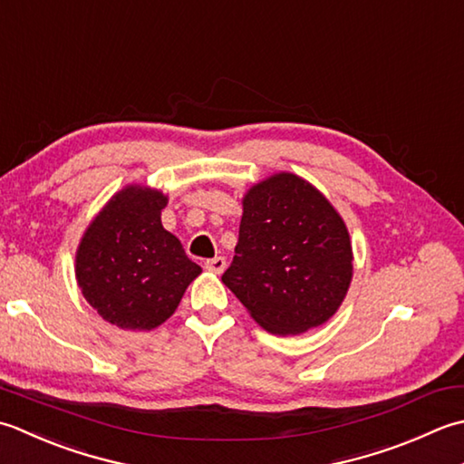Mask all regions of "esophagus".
Instances as JSON below:
<instances>
[{"instance_id":"34e87169","label":"esophagus","mask_w":464,"mask_h":464,"mask_svg":"<svg viewBox=\"0 0 464 464\" xmlns=\"http://www.w3.org/2000/svg\"><path fill=\"white\" fill-rule=\"evenodd\" d=\"M204 268L208 272H212V274H222L224 268H226V258L224 256H216V258L206 260L204 262Z\"/></svg>"}]
</instances>
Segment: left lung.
I'll return each mask as SVG.
<instances>
[{
  "mask_svg": "<svg viewBox=\"0 0 464 464\" xmlns=\"http://www.w3.org/2000/svg\"><path fill=\"white\" fill-rule=\"evenodd\" d=\"M238 244L222 282L272 334H302L334 314L353 280L346 224L314 186L280 172L242 200Z\"/></svg>",
  "mask_w": 464,
  "mask_h": 464,
  "instance_id": "left-lung-1",
  "label": "left lung"
}]
</instances>
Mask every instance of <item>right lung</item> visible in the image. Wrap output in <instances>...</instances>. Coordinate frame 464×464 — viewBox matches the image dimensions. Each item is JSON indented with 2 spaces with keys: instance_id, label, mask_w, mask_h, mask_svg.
I'll use <instances>...</instances> for the list:
<instances>
[{
  "instance_id": "obj_1",
  "label": "right lung",
  "mask_w": 464,
  "mask_h": 464,
  "mask_svg": "<svg viewBox=\"0 0 464 464\" xmlns=\"http://www.w3.org/2000/svg\"><path fill=\"white\" fill-rule=\"evenodd\" d=\"M166 204L162 192L126 186L82 236L75 278L90 306L113 326L152 330L166 323L202 272L162 226Z\"/></svg>"
}]
</instances>
